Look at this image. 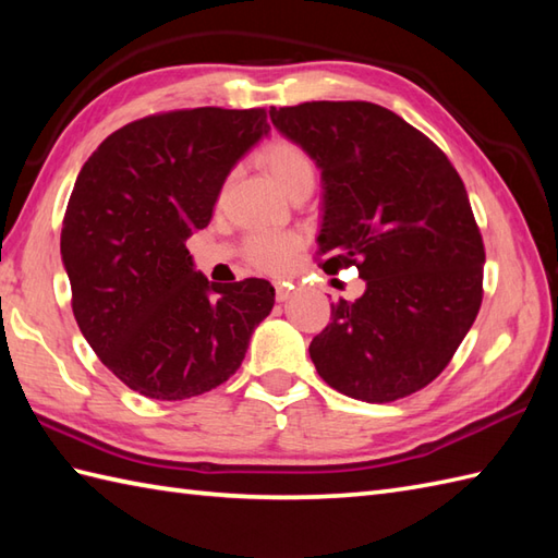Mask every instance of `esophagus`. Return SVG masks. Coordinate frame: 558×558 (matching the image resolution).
Instances as JSON below:
<instances>
[{"label":"esophagus","mask_w":558,"mask_h":558,"mask_svg":"<svg viewBox=\"0 0 558 558\" xmlns=\"http://www.w3.org/2000/svg\"><path fill=\"white\" fill-rule=\"evenodd\" d=\"M292 298V286H288V282H278L276 286V300L278 302H288Z\"/></svg>","instance_id":"obj_1"}]
</instances>
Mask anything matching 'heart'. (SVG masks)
I'll list each match as a JSON object with an SVG mask.
<instances>
[{"instance_id": "heart-1", "label": "heart", "mask_w": 558, "mask_h": 558, "mask_svg": "<svg viewBox=\"0 0 558 558\" xmlns=\"http://www.w3.org/2000/svg\"><path fill=\"white\" fill-rule=\"evenodd\" d=\"M260 168H264L270 180L276 182L282 192L290 194L300 184H314V162L302 146L290 138H276L260 150L258 156ZM302 240L292 232H258L246 240V258L260 270L280 272L292 266L298 256Z\"/></svg>"}]
</instances>
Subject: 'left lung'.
<instances>
[{"label":"left lung","mask_w":558,"mask_h":558,"mask_svg":"<svg viewBox=\"0 0 558 558\" xmlns=\"http://www.w3.org/2000/svg\"><path fill=\"white\" fill-rule=\"evenodd\" d=\"M270 122L322 170V268L357 266L360 300L330 304L310 354L354 400L393 402L432 384L482 304L484 244L446 153L381 105L302 102Z\"/></svg>","instance_id":"obj_1"}]
</instances>
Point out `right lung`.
<instances>
[{
	"label": "right lung",
	"instance_id": "obj_1",
	"mask_svg": "<svg viewBox=\"0 0 558 558\" xmlns=\"http://www.w3.org/2000/svg\"><path fill=\"white\" fill-rule=\"evenodd\" d=\"M268 132L264 108L150 114L105 138L76 177L59 244L71 310L100 362L141 396L186 400L228 381L276 304L264 278L208 282L186 248Z\"/></svg>",
	"mask_w": 558,
	"mask_h": 558
}]
</instances>
